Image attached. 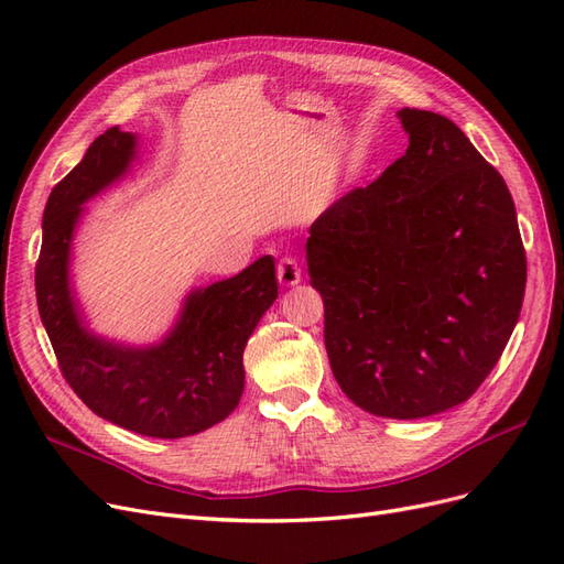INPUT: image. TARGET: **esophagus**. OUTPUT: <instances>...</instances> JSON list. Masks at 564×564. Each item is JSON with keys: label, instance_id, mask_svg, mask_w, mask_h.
<instances>
[{"label": "esophagus", "instance_id": "34e87169", "mask_svg": "<svg viewBox=\"0 0 564 564\" xmlns=\"http://www.w3.org/2000/svg\"><path fill=\"white\" fill-rule=\"evenodd\" d=\"M301 263L294 259V256H282L278 263V280L282 286H294L301 282Z\"/></svg>", "mask_w": 564, "mask_h": 564}]
</instances>
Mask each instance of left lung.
<instances>
[{
  "mask_svg": "<svg viewBox=\"0 0 564 564\" xmlns=\"http://www.w3.org/2000/svg\"><path fill=\"white\" fill-rule=\"evenodd\" d=\"M409 148L311 226L308 275L340 390L423 419L466 402L520 317L527 256L508 185L452 119L402 108Z\"/></svg>",
  "mask_w": 564,
  "mask_h": 564,
  "instance_id": "1",
  "label": "left lung"
}]
</instances>
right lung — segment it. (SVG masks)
<instances>
[{
  "instance_id": "obj_1",
  "label": "right lung",
  "mask_w": 564,
  "mask_h": 564,
  "mask_svg": "<svg viewBox=\"0 0 564 564\" xmlns=\"http://www.w3.org/2000/svg\"><path fill=\"white\" fill-rule=\"evenodd\" d=\"M133 155L135 135L112 127L51 191L35 268L37 308L63 379L94 414L139 435L176 440L212 429L240 402L245 346L278 299L275 261L263 256L240 275L195 289L158 346L127 348L94 336L67 278L70 242L82 204L122 176Z\"/></svg>"
}]
</instances>
